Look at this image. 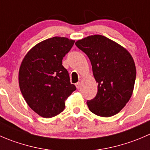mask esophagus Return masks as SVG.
Instances as JSON below:
<instances>
[{"label": "esophagus", "mask_w": 150, "mask_h": 150, "mask_svg": "<svg viewBox=\"0 0 150 150\" xmlns=\"http://www.w3.org/2000/svg\"><path fill=\"white\" fill-rule=\"evenodd\" d=\"M76 88L78 89H80V87H81V83H80V81H79V82L76 83Z\"/></svg>", "instance_id": "obj_1"}]
</instances>
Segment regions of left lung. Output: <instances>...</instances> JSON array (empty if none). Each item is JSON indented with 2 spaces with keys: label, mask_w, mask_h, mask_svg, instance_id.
Listing matches in <instances>:
<instances>
[{
  "label": "left lung",
  "mask_w": 150,
  "mask_h": 150,
  "mask_svg": "<svg viewBox=\"0 0 150 150\" xmlns=\"http://www.w3.org/2000/svg\"><path fill=\"white\" fill-rule=\"evenodd\" d=\"M91 62L98 85L96 96L87 100L95 115L109 117L119 113L130 100L136 70L132 56L124 47L101 35H94L75 43Z\"/></svg>",
  "instance_id": "obj_1"
}]
</instances>
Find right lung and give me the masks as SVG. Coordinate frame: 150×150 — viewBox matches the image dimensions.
Segmentation results:
<instances>
[{"instance_id":"obj_1","label":"right lung","mask_w":150,"mask_h":150,"mask_svg":"<svg viewBox=\"0 0 150 150\" xmlns=\"http://www.w3.org/2000/svg\"><path fill=\"white\" fill-rule=\"evenodd\" d=\"M74 41L53 37L38 43L25 56L19 84L28 106L42 117L50 118L65 109V100L76 90L62 60Z\"/></svg>"}]
</instances>
